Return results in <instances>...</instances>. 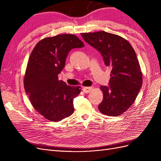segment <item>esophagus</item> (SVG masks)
I'll use <instances>...</instances> for the list:
<instances>
[{"label": "esophagus", "mask_w": 161, "mask_h": 161, "mask_svg": "<svg viewBox=\"0 0 161 161\" xmlns=\"http://www.w3.org/2000/svg\"><path fill=\"white\" fill-rule=\"evenodd\" d=\"M91 90H92L91 86H84L83 88H82V91H83L85 93H89V92H91Z\"/></svg>", "instance_id": "34e87169"}]
</instances>
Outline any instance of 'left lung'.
I'll return each instance as SVG.
<instances>
[{
    "label": "left lung",
    "instance_id": "8db88e82",
    "mask_svg": "<svg viewBox=\"0 0 161 161\" xmlns=\"http://www.w3.org/2000/svg\"><path fill=\"white\" fill-rule=\"evenodd\" d=\"M84 40L98 50L106 66L111 68L109 86H101L103 99L101 113L118 116L134 103L142 85V74L130 43L118 35L104 31L80 33Z\"/></svg>",
    "mask_w": 161,
    "mask_h": 161
}]
</instances>
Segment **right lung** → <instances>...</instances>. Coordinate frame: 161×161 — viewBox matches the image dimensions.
I'll return each mask as SVG.
<instances>
[{"instance_id":"1","label":"right lung","mask_w":161,"mask_h":161,"mask_svg":"<svg viewBox=\"0 0 161 161\" xmlns=\"http://www.w3.org/2000/svg\"><path fill=\"white\" fill-rule=\"evenodd\" d=\"M84 46L77 36L65 33L43 39L31 52L24 88L34 109L46 119L59 121L74 112L73 100L80 92V86L67 85L58 75L69 52Z\"/></svg>"}]
</instances>
